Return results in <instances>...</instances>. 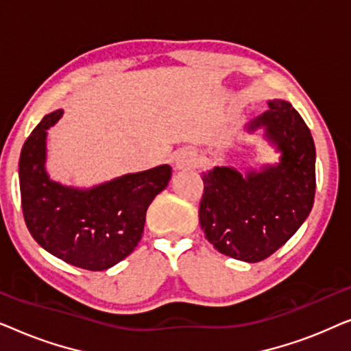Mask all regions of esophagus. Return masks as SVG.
Returning <instances> with one entry per match:
<instances>
[{"label": "esophagus", "mask_w": 351, "mask_h": 351, "mask_svg": "<svg viewBox=\"0 0 351 351\" xmlns=\"http://www.w3.org/2000/svg\"><path fill=\"white\" fill-rule=\"evenodd\" d=\"M186 165H189V155H186V153H182V155L176 158V167H177V169H182V167H185Z\"/></svg>", "instance_id": "34e87169"}]
</instances>
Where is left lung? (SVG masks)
<instances>
[{"instance_id": "obj_1", "label": "left lung", "mask_w": 351, "mask_h": 351, "mask_svg": "<svg viewBox=\"0 0 351 351\" xmlns=\"http://www.w3.org/2000/svg\"><path fill=\"white\" fill-rule=\"evenodd\" d=\"M276 152V165L247 169L215 166L203 172L204 193L199 225L220 254L256 263L278 251L308 217L313 208L315 143L310 129L289 102L268 100V110L246 124Z\"/></svg>"}]
</instances>
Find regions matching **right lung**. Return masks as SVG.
Here are the masks:
<instances>
[{"label": "right lung", "instance_id": "obj_1", "mask_svg": "<svg viewBox=\"0 0 351 351\" xmlns=\"http://www.w3.org/2000/svg\"><path fill=\"white\" fill-rule=\"evenodd\" d=\"M64 110L46 114L23 143L19 182L28 232L52 256L90 271L112 268L141 241L148 206L171 180L169 165L124 174L90 189L64 185L46 171L47 129Z\"/></svg>", "mask_w": 351, "mask_h": 351}]
</instances>
